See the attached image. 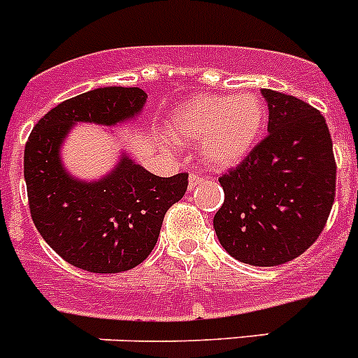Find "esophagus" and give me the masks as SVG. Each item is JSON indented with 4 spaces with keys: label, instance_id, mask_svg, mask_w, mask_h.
I'll return each instance as SVG.
<instances>
[{
    "label": "esophagus",
    "instance_id": "1",
    "mask_svg": "<svg viewBox=\"0 0 358 358\" xmlns=\"http://www.w3.org/2000/svg\"><path fill=\"white\" fill-rule=\"evenodd\" d=\"M202 182V177L199 176V173H189V182H188V189L192 192V189L195 188V186H199Z\"/></svg>",
    "mask_w": 358,
    "mask_h": 358
}]
</instances>
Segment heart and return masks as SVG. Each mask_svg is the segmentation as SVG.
Instances as JSON below:
<instances>
[{
	"instance_id": "obj_1",
	"label": "heart",
	"mask_w": 358,
	"mask_h": 358,
	"mask_svg": "<svg viewBox=\"0 0 358 358\" xmlns=\"http://www.w3.org/2000/svg\"><path fill=\"white\" fill-rule=\"evenodd\" d=\"M264 125L265 107L256 94H199L173 110L166 131L177 143L201 140V159L224 170L251 154Z\"/></svg>"
}]
</instances>
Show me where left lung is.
Masks as SVG:
<instances>
[{
    "label": "left lung",
    "instance_id": "left-lung-1",
    "mask_svg": "<svg viewBox=\"0 0 358 358\" xmlns=\"http://www.w3.org/2000/svg\"><path fill=\"white\" fill-rule=\"evenodd\" d=\"M268 134L218 177L224 204L213 218L222 248L242 264H287L319 238L335 199L334 145L327 120L299 98L262 90Z\"/></svg>",
    "mask_w": 358,
    "mask_h": 358
}]
</instances>
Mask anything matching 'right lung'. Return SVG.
<instances>
[{"label": "right lung", "mask_w": 358, "mask_h": 358, "mask_svg": "<svg viewBox=\"0 0 358 358\" xmlns=\"http://www.w3.org/2000/svg\"><path fill=\"white\" fill-rule=\"evenodd\" d=\"M140 87H98L48 110L24 147L28 206L37 231L68 264L98 274L134 268L159 238L164 213L181 201L188 173L159 177L123 156L100 181H77L62 166L61 145L77 122L116 125L140 115Z\"/></svg>", "instance_id": "1"}]
</instances>
